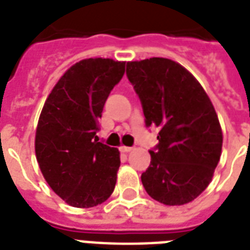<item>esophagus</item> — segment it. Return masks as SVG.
<instances>
[{
	"label": "esophagus",
	"mask_w": 250,
	"mask_h": 250,
	"mask_svg": "<svg viewBox=\"0 0 250 250\" xmlns=\"http://www.w3.org/2000/svg\"><path fill=\"white\" fill-rule=\"evenodd\" d=\"M119 150L123 153H128L132 150V148H131V146H121V148H119Z\"/></svg>",
	"instance_id": "1"
}]
</instances>
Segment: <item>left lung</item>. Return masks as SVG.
<instances>
[{
	"label": "left lung",
	"instance_id": "left-lung-1",
	"mask_svg": "<svg viewBox=\"0 0 250 250\" xmlns=\"http://www.w3.org/2000/svg\"><path fill=\"white\" fill-rule=\"evenodd\" d=\"M125 74L145 125L160 128L141 174L145 190L168 206L193 201L211 182L222 153L221 125L209 96L188 70L167 58L127 62Z\"/></svg>",
	"mask_w": 250,
	"mask_h": 250
}]
</instances>
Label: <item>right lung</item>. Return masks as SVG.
<instances>
[{
  "label": "right lung",
  "instance_id": "right-lung-1",
  "mask_svg": "<svg viewBox=\"0 0 250 250\" xmlns=\"http://www.w3.org/2000/svg\"><path fill=\"white\" fill-rule=\"evenodd\" d=\"M125 62L88 58L64 72L39 118L35 150L50 188L74 208H93L113 193L119 150L98 141V119Z\"/></svg>",
  "mask_w": 250,
  "mask_h": 250
}]
</instances>
